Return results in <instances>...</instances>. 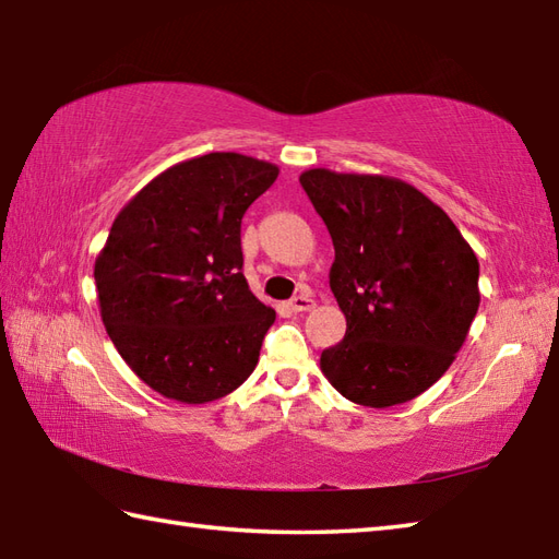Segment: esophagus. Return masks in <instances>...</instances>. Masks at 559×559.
<instances>
[{
  "label": "esophagus",
  "instance_id": "34e87169",
  "mask_svg": "<svg viewBox=\"0 0 559 559\" xmlns=\"http://www.w3.org/2000/svg\"><path fill=\"white\" fill-rule=\"evenodd\" d=\"M288 307L293 312H310L314 307V300L310 295H295V298L288 302Z\"/></svg>",
  "mask_w": 559,
  "mask_h": 559
}]
</instances>
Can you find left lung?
Wrapping results in <instances>:
<instances>
[{
	"mask_svg": "<svg viewBox=\"0 0 559 559\" xmlns=\"http://www.w3.org/2000/svg\"><path fill=\"white\" fill-rule=\"evenodd\" d=\"M300 185L334 242L331 293L346 336L319 358L329 384L367 408L430 389L478 312V257L420 189L389 175L312 168Z\"/></svg>",
	"mask_w": 559,
	"mask_h": 559,
	"instance_id": "left-lung-1",
	"label": "left lung"
}]
</instances>
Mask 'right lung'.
Instances as JSON below:
<instances>
[{"mask_svg":"<svg viewBox=\"0 0 559 559\" xmlns=\"http://www.w3.org/2000/svg\"><path fill=\"white\" fill-rule=\"evenodd\" d=\"M276 177L273 163L206 153L153 177L117 213L93 266L100 317L160 396L197 406L254 372L276 312L247 286L240 223Z\"/></svg>","mask_w":559,"mask_h":559,"instance_id":"1","label":"right lung"}]
</instances>
